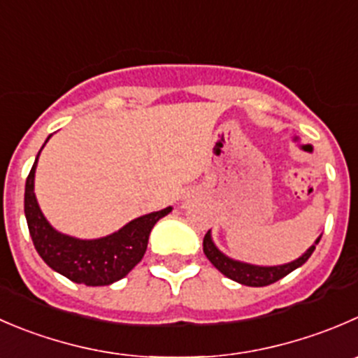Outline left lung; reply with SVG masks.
Masks as SVG:
<instances>
[{
    "label": "left lung",
    "instance_id": "obj_1",
    "mask_svg": "<svg viewBox=\"0 0 358 358\" xmlns=\"http://www.w3.org/2000/svg\"><path fill=\"white\" fill-rule=\"evenodd\" d=\"M320 241V238L317 239V243ZM315 245L308 248V252L304 253L303 257H299L294 262L285 264V266H273V267H260V266H252V264H245V262H238V260H232L229 257H225L217 246L213 245L211 241L210 231L204 234L203 239V252L204 255L208 257L211 264L217 267L218 271L222 275H225L227 278L234 280V282L241 283V285H248V287H266L271 285V283L278 282L282 280L283 276H287L289 273H292L294 269H297L299 266H303L308 259L313 253Z\"/></svg>",
    "mask_w": 358,
    "mask_h": 358
}]
</instances>
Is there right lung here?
Listing matches in <instances>:
<instances>
[{"mask_svg": "<svg viewBox=\"0 0 358 358\" xmlns=\"http://www.w3.org/2000/svg\"><path fill=\"white\" fill-rule=\"evenodd\" d=\"M36 161L26 180L24 213L33 245L41 259L71 282L89 287L110 285L124 278L143 259L155 222L168 215L171 208L143 215L106 238L91 241L69 238L52 229L38 206L33 192Z\"/></svg>", "mask_w": 358, "mask_h": 358, "instance_id": "1", "label": "right lung"}]
</instances>
